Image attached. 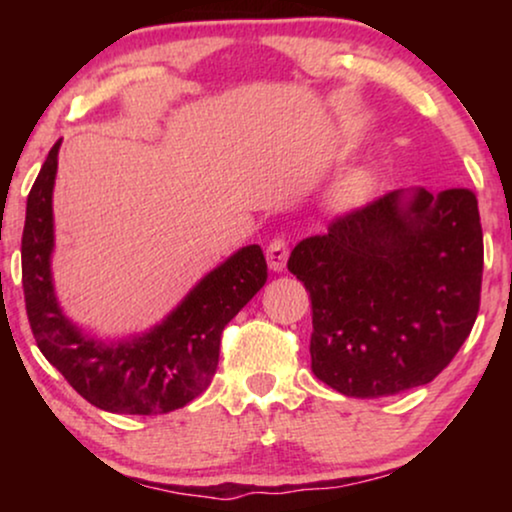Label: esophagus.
Returning a JSON list of instances; mask_svg holds the SVG:
<instances>
[{
  "label": "esophagus",
  "mask_w": 512,
  "mask_h": 512,
  "mask_svg": "<svg viewBox=\"0 0 512 512\" xmlns=\"http://www.w3.org/2000/svg\"><path fill=\"white\" fill-rule=\"evenodd\" d=\"M286 258H289V244L284 237H275L268 247V265L272 272H282L286 268Z\"/></svg>",
  "instance_id": "esophagus-1"
}]
</instances>
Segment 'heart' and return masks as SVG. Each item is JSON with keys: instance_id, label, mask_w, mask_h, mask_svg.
Here are the masks:
<instances>
[{"instance_id": "b5f03b06", "label": "heart", "mask_w": 512, "mask_h": 512, "mask_svg": "<svg viewBox=\"0 0 512 512\" xmlns=\"http://www.w3.org/2000/svg\"><path fill=\"white\" fill-rule=\"evenodd\" d=\"M370 191H373V177H370L368 172H361V174H354L352 179L347 181L345 186V200L347 202H361L366 200Z\"/></svg>"}]
</instances>
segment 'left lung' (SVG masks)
I'll return each instance as SVG.
<instances>
[{"label":"left lung","instance_id":"1","mask_svg":"<svg viewBox=\"0 0 512 512\" xmlns=\"http://www.w3.org/2000/svg\"><path fill=\"white\" fill-rule=\"evenodd\" d=\"M475 193L391 191L338 216L289 256L312 300V373L354 398L429 384L480 310Z\"/></svg>","mask_w":512,"mask_h":512}]
</instances>
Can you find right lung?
<instances>
[{"label":"right lung","mask_w":512,"mask_h":512,"mask_svg":"<svg viewBox=\"0 0 512 512\" xmlns=\"http://www.w3.org/2000/svg\"><path fill=\"white\" fill-rule=\"evenodd\" d=\"M60 142L27 195L23 291L41 354L95 408L116 415H165L209 387L219 366L221 333L263 289L268 263L258 244L237 249L193 286L149 333L123 342L90 338L62 314L53 289V186Z\"/></svg>","instance_id":"add662e5"}]
</instances>
